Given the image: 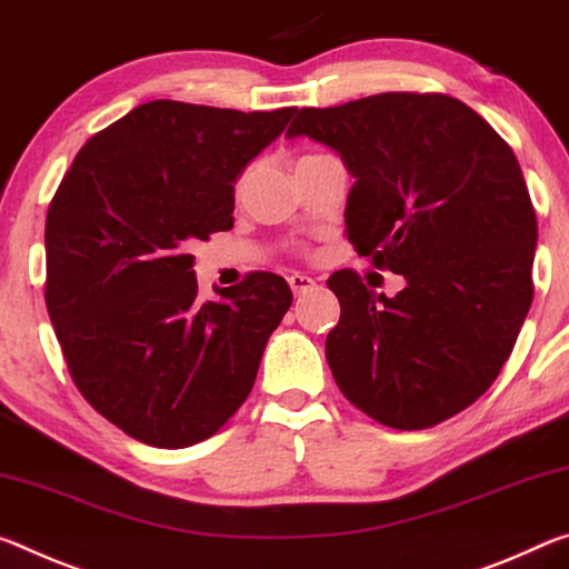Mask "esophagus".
<instances>
[{
  "mask_svg": "<svg viewBox=\"0 0 569 569\" xmlns=\"http://www.w3.org/2000/svg\"><path fill=\"white\" fill-rule=\"evenodd\" d=\"M287 284H290V290H292L295 295H305V292L318 290V282H315L312 277L300 274V272H292L290 277H287Z\"/></svg>",
  "mask_w": 569,
  "mask_h": 569,
  "instance_id": "obj_1",
  "label": "esophagus"
}]
</instances>
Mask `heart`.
<instances>
[{"mask_svg":"<svg viewBox=\"0 0 569 569\" xmlns=\"http://www.w3.org/2000/svg\"><path fill=\"white\" fill-rule=\"evenodd\" d=\"M241 183H244V176H241V179L237 181V189H241Z\"/></svg>","mask_w":569,"mask_h":569,"instance_id":"heart-1","label":"heart"}]
</instances>
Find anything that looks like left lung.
<instances>
[{
	"mask_svg": "<svg viewBox=\"0 0 569 569\" xmlns=\"http://www.w3.org/2000/svg\"><path fill=\"white\" fill-rule=\"evenodd\" d=\"M287 136L335 148L356 176L348 239L406 277L396 297L352 269L328 287L340 322L325 342L332 378L372 421L421 431L495 383L535 297L537 213L509 143L443 92H380L302 108Z\"/></svg>",
	"mask_w": 569,
	"mask_h": 569,
	"instance_id": "1",
	"label": "left lung"
}]
</instances>
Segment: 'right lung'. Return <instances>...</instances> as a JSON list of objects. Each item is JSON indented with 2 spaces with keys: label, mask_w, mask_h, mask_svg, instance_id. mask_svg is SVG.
Returning <instances> with one entry per match:
<instances>
[{
  "label": "right lung",
  "mask_w": 569,
  "mask_h": 569,
  "mask_svg": "<svg viewBox=\"0 0 569 569\" xmlns=\"http://www.w3.org/2000/svg\"><path fill=\"white\" fill-rule=\"evenodd\" d=\"M292 113L143 102L98 130L54 191L44 302L74 386L130 439L186 449L251 393L290 287L249 272L207 302L186 249L234 227L237 176Z\"/></svg>",
  "instance_id": "obj_1"
}]
</instances>
